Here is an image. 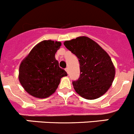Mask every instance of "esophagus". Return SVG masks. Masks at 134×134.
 Listing matches in <instances>:
<instances>
[{
  "label": "esophagus",
  "instance_id": "esophagus-1",
  "mask_svg": "<svg viewBox=\"0 0 134 134\" xmlns=\"http://www.w3.org/2000/svg\"><path fill=\"white\" fill-rule=\"evenodd\" d=\"M65 71H66V72H67V73H69V69H68V68H67H67H66V69H65Z\"/></svg>",
  "mask_w": 134,
  "mask_h": 134
}]
</instances>
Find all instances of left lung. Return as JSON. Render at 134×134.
<instances>
[{
  "label": "left lung",
  "instance_id": "left-lung-1",
  "mask_svg": "<svg viewBox=\"0 0 134 134\" xmlns=\"http://www.w3.org/2000/svg\"><path fill=\"white\" fill-rule=\"evenodd\" d=\"M63 43L79 61L80 77L73 82L77 93L88 100L97 99L106 93L115 77V67L107 52L86 36Z\"/></svg>",
  "mask_w": 134,
  "mask_h": 134
}]
</instances>
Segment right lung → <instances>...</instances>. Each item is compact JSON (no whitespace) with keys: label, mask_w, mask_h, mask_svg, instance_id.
<instances>
[{"label":"right lung","mask_w":134,"mask_h":134,"mask_svg":"<svg viewBox=\"0 0 134 134\" xmlns=\"http://www.w3.org/2000/svg\"><path fill=\"white\" fill-rule=\"evenodd\" d=\"M61 43L43 40L33 47L22 61L18 79L22 87L32 97L45 98L55 92L60 80L67 75L59 66L55 55Z\"/></svg>","instance_id":"1"}]
</instances>
